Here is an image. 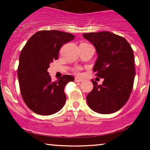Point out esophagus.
I'll return each instance as SVG.
<instances>
[{"label":"esophagus","instance_id":"1","mask_svg":"<svg viewBox=\"0 0 150 150\" xmlns=\"http://www.w3.org/2000/svg\"><path fill=\"white\" fill-rule=\"evenodd\" d=\"M82 79L77 78V77H76V78L75 79V82H82Z\"/></svg>","mask_w":150,"mask_h":150}]
</instances>
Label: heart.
<instances>
[{
  "instance_id": "b5f03b06",
  "label": "heart",
  "mask_w": 150,
  "mask_h": 150,
  "mask_svg": "<svg viewBox=\"0 0 150 150\" xmlns=\"http://www.w3.org/2000/svg\"><path fill=\"white\" fill-rule=\"evenodd\" d=\"M75 73L77 74V75L80 74V68H77V69L75 70Z\"/></svg>"
}]
</instances>
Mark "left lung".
Here are the masks:
<instances>
[{"label":"left lung","instance_id":"1","mask_svg":"<svg viewBox=\"0 0 150 150\" xmlns=\"http://www.w3.org/2000/svg\"><path fill=\"white\" fill-rule=\"evenodd\" d=\"M98 54L93 71L102 85L92 80L93 89L87 96V104L95 112L109 114L125 104L130 97L135 75L134 54L125 38L109 32L83 34Z\"/></svg>","mask_w":150,"mask_h":150}]
</instances>
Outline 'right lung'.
Here are the masks:
<instances>
[{"mask_svg": "<svg viewBox=\"0 0 150 150\" xmlns=\"http://www.w3.org/2000/svg\"><path fill=\"white\" fill-rule=\"evenodd\" d=\"M75 37L61 31H39L22 49L18 68L19 85L22 99L33 112L51 115L59 111L65 104L64 87L75 79L65 75L52 82L47 70L50 63L58 59L61 46Z\"/></svg>", "mask_w": 150, "mask_h": 150, "instance_id": "obj_1", "label": "right lung"}]
</instances>
